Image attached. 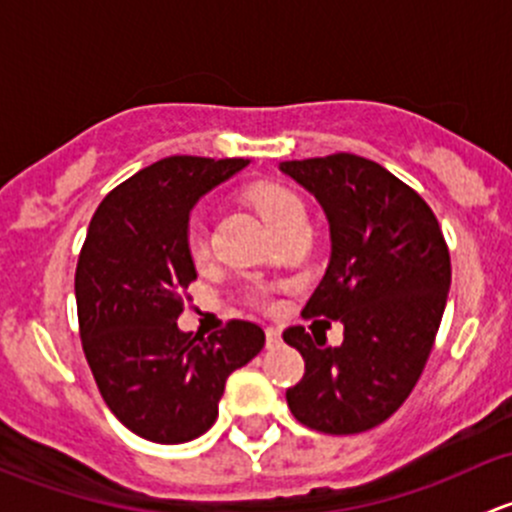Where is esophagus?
<instances>
[{
  "instance_id": "34e87169",
  "label": "esophagus",
  "mask_w": 512,
  "mask_h": 512,
  "mask_svg": "<svg viewBox=\"0 0 512 512\" xmlns=\"http://www.w3.org/2000/svg\"><path fill=\"white\" fill-rule=\"evenodd\" d=\"M265 337H267V349L280 347V342H282V332H280V329L267 327V329H265Z\"/></svg>"
}]
</instances>
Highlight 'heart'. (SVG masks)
<instances>
[{
  "mask_svg": "<svg viewBox=\"0 0 512 512\" xmlns=\"http://www.w3.org/2000/svg\"><path fill=\"white\" fill-rule=\"evenodd\" d=\"M245 195L262 218V223L270 227V230H277V227L294 218H304L302 200L292 190L282 188L277 183H255L247 188ZM185 242H188V252L195 262H203L208 257V235H205V227L198 220L190 223L188 240Z\"/></svg>",
  "mask_w": 512,
  "mask_h": 512,
  "instance_id": "b5f03b06",
  "label": "heart"
}]
</instances>
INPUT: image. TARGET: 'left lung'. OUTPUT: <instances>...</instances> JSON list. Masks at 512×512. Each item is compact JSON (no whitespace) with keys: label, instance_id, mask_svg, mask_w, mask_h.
<instances>
[{"label":"left lung","instance_id":"obj_1","mask_svg":"<svg viewBox=\"0 0 512 512\" xmlns=\"http://www.w3.org/2000/svg\"><path fill=\"white\" fill-rule=\"evenodd\" d=\"M280 170L329 223L332 252L304 314L344 324L339 347L302 327L282 334L304 359L289 411L332 436L369 431L409 399L431 354L451 289L446 240L421 195L374 160L337 153Z\"/></svg>","mask_w":512,"mask_h":512}]
</instances>
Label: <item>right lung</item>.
Listing matches in <instances>:
<instances>
[{
    "label": "right lung",
    "instance_id": "1",
    "mask_svg": "<svg viewBox=\"0 0 512 512\" xmlns=\"http://www.w3.org/2000/svg\"><path fill=\"white\" fill-rule=\"evenodd\" d=\"M247 165L163 158L111 190L91 218L74 282L81 342L106 406L146 441L203 436L227 376L265 347L252 322L235 319L208 339L178 327L183 289L198 277L185 242L190 213Z\"/></svg>",
    "mask_w": 512,
    "mask_h": 512
}]
</instances>
